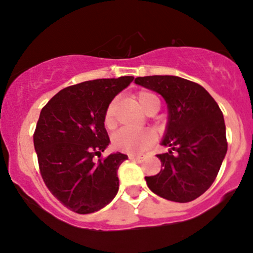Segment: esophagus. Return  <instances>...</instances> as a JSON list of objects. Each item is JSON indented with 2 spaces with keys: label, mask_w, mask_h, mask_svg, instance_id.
Masks as SVG:
<instances>
[{
  "label": "esophagus",
  "mask_w": 253,
  "mask_h": 253,
  "mask_svg": "<svg viewBox=\"0 0 253 253\" xmlns=\"http://www.w3.org/2000/svg\"><path fill=\"white\" fill-rule=\"evenodd\" d=\"M128 159H129V160H140V159H142V156H140V155H132V154H129Z\"/></svg>",
  "instance_id": "34e87169"
}]
</instances>
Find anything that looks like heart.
Segmentation results:
<instances>
[{
    "label": "heart",
    "instance_id": "heart-1",
    "mask_svg": "<svg viewBox=\"0 0 253 253\" xmlns=\"http://www.w3.org/2000/svg\"><path fill=\"white\" fill-rule=\"evenodd\" d=\"M138 104L140 108L148 114V115H154L159 111L161 106V100L155 93L150 91H140L135 94ZM115 106L116 100H111L109 105L106 106L104 113V125L106 128H113L115 125ZM151 143V134L147 131L133 132L128 129H120L113 135L111 144L113 148L118 151L127 154H139L145 150Z\"/></svg>",
    "mask_w": 253,
    "mask_h": 253
}]
</instances>
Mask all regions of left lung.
<instances>
[{"mask_svg":"<svg viewBox=\"0 0 253 253\" xmlns=\"http://www.w3.org/2000/svg\"><path fill=\"white\" fill-rule=\"evenodd\" d=\"M137 84L166 100L169 122L159 154L161 171L145 177L153 193L174 203H189L209 189L227 154L225 124L216 100L199 84L178 76L137 78Z\"/></svg>","mask_w":253,"mask_h":253,"instance_id":"left-lung-1","label":"left lung"}]
</instances>
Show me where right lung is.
Returning <instances> with one entry per match:
<instances>
[{
    "label": "right lung",
    "instance_id": "add662e5",
    "mask_svg": "<svg viewBox=\"0 0 253 253\" xmlns=\"http://www.w3.org/2000/svg\"><path fill=\"white\" fill-rule=\"evenodd\" d=\"M133 80L81 82L59 91L42 108L34 133L40 173L54 198L76 213L99 211L118 194V169L127 155L100 159L110 143L104 113Z\"/></svg>",
    "mask_w": 253,
    "mask_h": 253
}]
</instances>
